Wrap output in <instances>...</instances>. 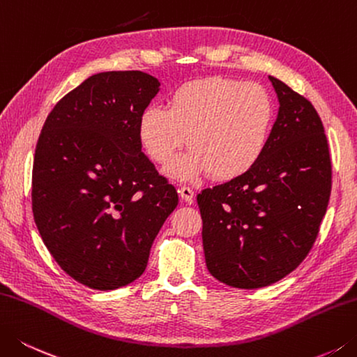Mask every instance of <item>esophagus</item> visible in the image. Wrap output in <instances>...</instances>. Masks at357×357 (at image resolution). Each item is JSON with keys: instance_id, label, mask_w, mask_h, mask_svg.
Here are the masks:
<instances>
[{"instance_id": "esophagus-1", "label": "esophagus", "mask_w": 357, "mask_h": 357, "mask_svg": "<svg viewBox=\"0 0 357 357\" xmlns=\"http://www.w3.org/2000/svg\"><path fill=\"white\" fill-rule=\"evenodd\" d=\"M178 192H180L181 200H185V202H188V204H191L192 199H194V191L191 190L190 186H180Z\"/></svg>"}]
</instances>
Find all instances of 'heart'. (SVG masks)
<instances>
[{
  "label": "heart",
  "mask_w": 357,
  "mask_h": 357,
  "mask_svg": "<svg viewBox=\"0 0 357 357\" xmlns=\"http://www.w3.org/2000/svg\"><path fill=\"white\" fill-rule=\"evenodd\" d=\"M275 123V100L264 86L236 79L204 77L181 84L167 107L149 105L139 116L141 144L166 166L185 141L190 152L169 167L172 177L192 180L206 172L236 178L258 163Z\"/></svg>",
  "instance_id": "1"
}]
</instances>
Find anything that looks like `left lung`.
<instances>
[{"label": "left lung", "instance_id": "1", "mask_svg": "<svg viewBox=\"0 0 357 357\" xmlns=\"http://www.w3.org/2000/svg\"><path fill=\"white\" fill-rule=\"evenodd\" d=\"M280 109L250 171L197 196L205 262L220 283L273 284L311 250L331 194V158L314 105L268 76Z\"/></svg>", "mask_w": 357, "mask_h": 357}]
</instances>
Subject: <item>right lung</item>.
Instances as JSON below:
<instances>
[{"instance_id":"right-lung-1","label":"right lung","mask_w":357,"mask_h":357,"mask_svg":"<svg viewBox=\"0 0 357 357\" xmlns=\"http://www.w3.org/2000/svg\"><path fill=\"white\" fill-rule=\"evenodd\" d=\"M160 90L143 71L93 74L46 118L32 213L62 271L98 291L130 284L178 196L141 152L139 116Z\"/></svg>"}]
</instances>
